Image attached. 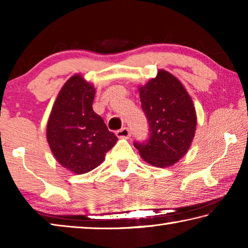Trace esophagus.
<instances>
[{"label":"esophagus","mask_w":248,"mask_h":248,"mask_svg":"<svg viewBox=\"0 0 248 248\" xmlns=\"http://www.w3.org/2000/svg\"><path fill=\"white\" fill-rule=\"evenodd\" d=\"M116 134L117 137L120 138V139H128V138L130 137V131L128 128H123L118 130V131H116Z\"/></svg>","instance_id":"esophagus-1"}]
</instances>
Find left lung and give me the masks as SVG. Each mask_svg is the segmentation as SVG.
Here are the masks:
<instances>
[{
  "label": "left lung",
  "mask_w": 248,
  "mask_h": 248,
  "mask_svg": "<svg viewBox=\"0 0 248 248\" xmlns=\"http://www.w3.org/2000/svg\"><path fill=\"white\" fill-rule=\"evenodd\" d=\"M142 109L150 125L146 143H134L140 156L156 167H169L185 156L194 140V102L179 79L165 70L139 87Z\"/></svg>",
  "instance_id": "obj_1"
}]
</instances>
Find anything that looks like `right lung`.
Returning a JSON list of instances; mask_svg holds the SVG:
<instances>
[{
    "instance_id": "1",
    "label": "right lung",
    "mask_w": 248,
    "mask_h": 248,
    "mask_svg": "<svg viewBox=\"0 0 248 248\" xmlns=\"http://www.w3.org/2000/svg\"><path fill=\"white\" fill-rule=\"evenodd\" d=\"M93 84L74 74L59 92L47 123V141L59 164L74 174L99 166L118 141L93 110Z\"/></svg>"
}]
</instances>
